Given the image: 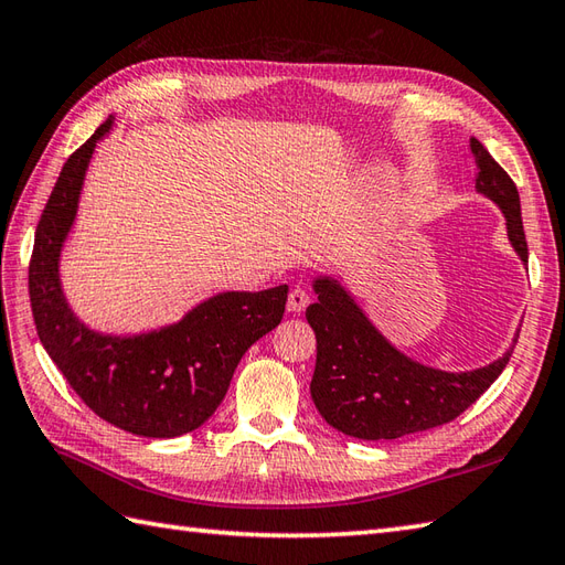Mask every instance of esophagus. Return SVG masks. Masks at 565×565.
I'll return each instance as SVG.
<instances>
[{
	"label": "esophagus",
	"mask_w": 565,
	"mask_h": 565,
	"mask_svg": "<svg viewBox=\"0 0 565 565\" xmlns=\"http://www.w3.org/2000/svg\"><path fill=\"white\" fill-rule=\"evenodd\" d=\"M308 303H310V294L306 289H301V286H296V289L289 294V310H291V313H303Z\"/></svg>",
	"instance_id": "esophagus-1"
}]
</instances>
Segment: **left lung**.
<instances>
[{"mask_svg": "<svg viewBox=\"0 0 565 565\" xmlns=\"http://www.w3.org/2000/svg\"><path fill=\"white\" fill-rule=\"evenodd\" d=\"M468 146L476 191L500 209L514 255L526 264L518 186L483 142L471 138ZM313 291L318 301L306 310L318 340L310 395L326 423L354 439H398L451 423L502 374L520 338L518 330L510 350L481 369L444 371L401 352L371 322L342 276L318 274Z\"/></svg>", "mask_w": 565, "mask_h": 565, "instance_id": "1", "label": "left lung"}]
</instances>
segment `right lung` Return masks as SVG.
<instances>
[{"label": "right lung", "mask_w": 565, "mask_h": 565, "mask_svg": "<svg viewBox=\"0 0 565 565\" xmlns=\"http://www.w3.org/2000/svg\"><path fill=\"white\" fill-rule=\"evenodd\" d=\"M116 116L70 154L35 231L29 294L47 356L106 423L138 437L170 439L199 429L225 398L239 359L279 326L289 286L221 291L170 326L116 334L89 328L72 310L60 259L75 227L89 162Z\"/></svg>", "instance_id": "1"}]
</instances>
